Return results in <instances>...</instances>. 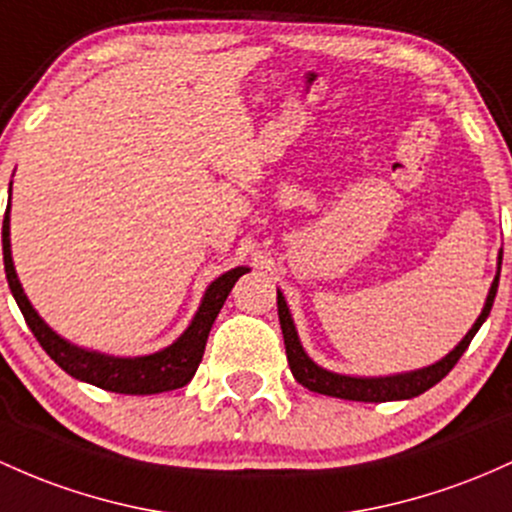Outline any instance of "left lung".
I'll return each mask as SVG.
<instances>
[{
	"label": "left lung",
	"mask_w": 512,
	"mask_h": 512,
	"mask_svg": "<svg viewBox=\"0 0 512 512\" xmlns=\"http://www.w3.org/2000/svg\"><path fill=\"white\" fill-rule=\"evenodd\" d=\"M501 262H503V250L498 252V269L496 277H493L491 289H488L486 303L481 308L479 318L471 325L469 333L459 340V345L452 352H447L440 362L428 364V367L413 369V372H401V374H386V376H352V374H338L323 369L320 364L313 362L311 357L303 350L299 333H296L294 318H291L289 306L282 291L277 289V308H279V325H282L284 333V345H286V359H289V367L294 379L301 386H306L308 391L323 393V396L333 398H345V401H364V403H386V401H406V398H415L420 393H425L437 381H442L452 372L454 364L459 362V357L464 355L469 342L474 340V335L479 333L481 325L486 323L488 313H491L493 299H496L498 291V279H501Z\"/></svg>",
	"instance_id": "left-lung-1"
}]
</instances>
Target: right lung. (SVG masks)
Listing matches in <instances>:
<instances>
[{
    "instance_id": "obj_1",
    "label": "right lung",
    "mask_w": 512,
    "mask_h": 512,
    "mask_svg": "<svg viewBox=\"0 0 512 512\" xmlns=\"http://www.w3.org/2000/svg\"><path fill=\"white\" fill-rule=\"evenodd\" d=\"M9 199H11V184H9ZM11 209V204H9ZM9 209L4 213L2 226V250H4V272H7V282L16 303H19L21 313H24L28 328L41 342L43 350L48 352L50 359L65 369L67 374L75 379L87 381V384L99 386L104 391L114 393H162L172 389H182L192 381V376L199 369L201 357H204L206 340H209L211 325L216 320L218 311L226 303L230 289L235 282L250 272V267H235L228 269L218 279L206 286L204 299L199 303V311L194 313L192 323L187 325L182 335L172 342V345L162 347L153 355H138V357H116L106 355V352L87 350V347L75 345V342L65 340L63 335L55 333L53 328L38 316L36 308L31 306L28 296L24 294V286L19 282V274L14 269L11 260V238H9Z\"/></svg>"
}]
</instances>
